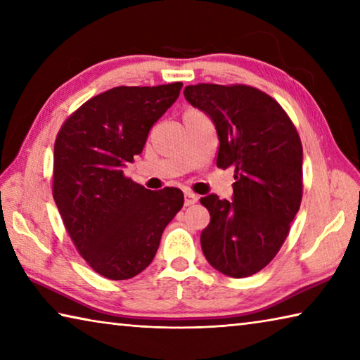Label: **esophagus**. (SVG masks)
<instances>
[{"instance_id":"obj_1","label":"esophagus","mask_w":360,"mask_h":360,"mask_svg":"<svg viewBox=\"0 0 360 360\" xmlns=\"http://www.w3.org/2000/svg\"><path fill=\"white\" fill-rule=\"evenodd\" d=\"M184 203H186V206H191V205H193V203H197V200H198V197L195 193H192V192H186L184 193Z\"/></svg>"}]
</instances>
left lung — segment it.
Returning a JSON list of instances; mask_svg holds the SVG:
<instances>
[{
    "label": "left lung",
    "mask_w": 360,
    "mask_h": 360,
    "mask_svg": "<svg viewBox=\"0 0 360 360\" xmlns=\"http://www.w3.org/2000/svg\"><path fill=\"white\" fill-rule=\"evenodd\" d=\"M184 96L214 122L216 165L235 168L231 202L200 198L211 216L200 235L203 254L224 275H255L275 259L300 208V136L281 105L251 85H187Z\"/></svg>",
    "instance_id": "left-lung-1"
}]
</instances>
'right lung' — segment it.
Returning <instances> with one entry per match:
<instances>
[{"mask_svg": "<svg viewBox=\"0 0 360 360\" xmlns=\"http://www.w3.org/2000/svg\"><path fill=\"white\" fill-rule=\"evenodd\" d=\"M182 82L114 87L63 122L53 144L52 195L77 252L112 281L148 266L163 230L184 205L181 188L148 191L124 174Z\"/></svg>", "mask_w": 360, "mask_h": 360, "instance_id": "1", "label": "right lung"}]
</instances>
